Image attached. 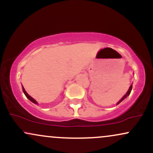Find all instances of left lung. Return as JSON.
Segmentation results:
<instances>
[{
  "mask_svg": "<svg viewBox=\"0 0 153 153\" xmlns=\"http://www.w3.org/2000/svg\"><path fill=\"white\" fill-rule=\"evenodd\" d=\"M131 89H132V84H131V85H130V87H129V90H128V91H127V94H126L125 95H124V96H123V98H122V99H121V100H120V101H119L118 103H117V105H118V104H119V103H120L121 102H122V101H123V100H124V99H126V98H127V96H129V94H130V93H131Z\"/></svg>",
  "mask_w": 153,
  "mask_h": 153,
  "instance_id": "obj_1",
  "label": "left lung"
}]
</instances>
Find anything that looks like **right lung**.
<instances>
[{
	"mask_svg": "<svg viewBox=\"0 0 153 153\" xmlns=\"http://www.w3.org/2000/svg\"><path fill=\"white\" fill-rule=\"evenodd\" d=\"M22 90H23V92H24V94H25V96H26V98H27V99H29V100H30V101H31V102H33V103H35V104H37V102H36V101H35V100L34 99H33V98H31V96H29V94H27V93H26V91H25V89H24V87H23L22 86Z\"/></svg>",
	"mask_w": 153,
	"mask_h": 153,
	"instance_id": "right-lung-1",
	"label": "right lung"
}]
</instances>
